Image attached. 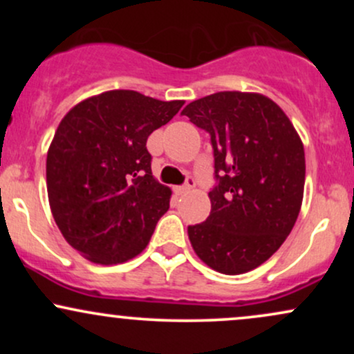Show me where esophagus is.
Here are the masks:
<instances>
[{"label": "esophagus", "instance_id": "34e87169", "mask_svg": "<svg viewBox=\"0 0 354 354\" xmlns=\"http://www.w3.org/2000/svg\"><path fill=\"white\" fill-rule=\"evenodd\" d=\"M193 188H194V180H193V178H188V183H186L185 186H180V188H176V193L178 194H186V193H189V191Z\"/></svg>", "mask_w": 354, "mask_h": 354}]
</instances>
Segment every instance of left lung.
<instances>
[{
	"mask_svg": "<svg viewBox=\"0 0 354 354\" xmlns=\"http://www.w3.org/2000/svg\"><path fill=\"white\" fill-rule=\"evenodd\" d=\"M181 115L211 135L218 178L209 216L188 226L191 246L218 273H248L279 250L301 209V138L261 93L219 91L191 101Z\"/></svg>",
	"mask_w": 354,
	"mask_h": 354,
	"instance_id": "obj_1",
	"label": "left lung"
}]
</instances>
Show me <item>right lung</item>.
<instances>
[{
    "label": "right lung",
    "mask_w": 354,
    "mask_h": 354,
    "mask_svg": "<svg viewBox=\"0 0 354 354\" xmlns=\"http://www.w3.org/2000/svg\"><path fill=\"white\" fill-rule=\"evenodd\" d=\"M183 104L111 89L59 121L46 156L48 200L63 238L88 261L120 265L148 246L171 189L153 176L146 140Z\"/></svg>",
    "instance_id": "1"
}]
</instances>
